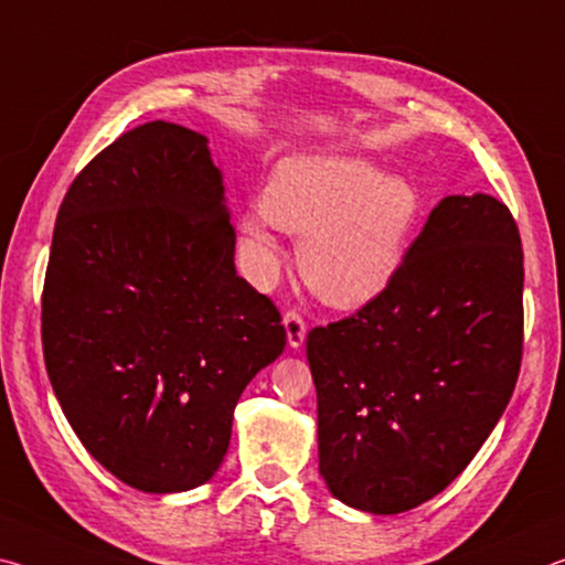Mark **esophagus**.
<instances>
[{
    "label": "esophagus",
    "instance_id": "obj_1",
    "mask_svg": "<svg viewBox=\"0 0 565 565\" xmlns=\"http://www.w3.org/2000/svg\"><path fill=\"white\" fill-rule=\"evenodd\" d=\"M282 326H285V335H288V345L292 350L302 348L305 343V335H308V326H305V320L298 316L295 310H288L282 316Z\"/></svg>",
    "mask_w": 565,
    "mask_h": 565
}]
</instances>
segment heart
Returning <instances> with one entry per match:
<instances>
[{
  "mask_svg": "<svg viewBox=\"0 0 565 565\" xmlns=\"http://www.w3.org/2000/svg\"><path fill=\"white\" fill-rule=\"evenodd\" d=\"M263 215L243 217V235L255 253L257 277L277 265L273 225L298 243L302 280L340 310L363 308L401 275L418 233L425 200L403 174L358 154H295L277 164L265 188Z\"/></svg>",
  "mask_w": 565,
  "mask_h": 565,
  "instance_id": "1",
  "label": "heart"
}]
</instances>
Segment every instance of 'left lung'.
I'll list each match as a JSON object with an SVG mask.
<instances>
[{"label": "left lung", "mask_w": 565, "mask_h": 565, "mask_svg": "<svg viewBox=\"0 0 565 565\" xmlns=\"http://www.w3.org/2000/svg\"><path fill=\"white\" fill-rule=\"evenodd\" d=\"M521 350L515 220L483 192L443 198L391 288L308 335L328 491L375 515L446 491L501 420Z\"/></svg>", "instance_id": "1"}]
</instances>
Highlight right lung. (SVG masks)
<instances>
[{
	"instance_id": "1",
	"label": "right lung",
	"mask_w": 565,
	"mask_h": 565,
	"mask_svg": "<svg viewBox=\"0 0 565 565\" xmlns=\"http://www.w3.org/2000/svg\"><path fill=\"white\" fill-rule=\"evenodd\" d=\"M207 137L125 132L64 195L42 295L52 391L97 463L142 493L217 473L247 383L282 355L280 312L235 270Z\"/></svg>"
}]
</instances>
